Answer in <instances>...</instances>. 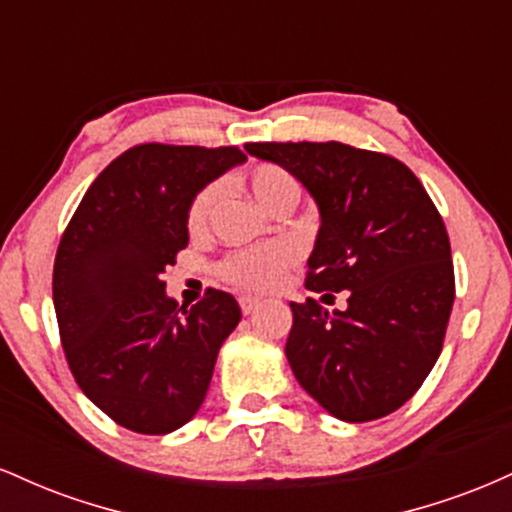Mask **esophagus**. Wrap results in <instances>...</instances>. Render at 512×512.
<instances>
[{"instance_id": "obj_1", "label": "esophagus", "mask_w": 512, "mask_h": 512, "mask_svg": "<svg viewBox=\"0 0 512 512\" xmlns=\"http://www.w3.org/2000/svg\"><path fill=\"white\" fill-rule=\"evenodd\" d=\"M257 305H260V301H257V298H250V296H243V298H240V310H243V315L255 313Z\"/></svg>"}]
</instances>
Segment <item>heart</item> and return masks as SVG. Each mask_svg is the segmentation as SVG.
Returning <instances> with one entry per match:
<instances>
[{
  "instance_id": "1",
  "label": "heart",
  "mask_w": 512,
  "mask_h": 512,
  "mask_svg": "<svg viewBox=\"0 0 512 512\" xmlns=\"http://www.w3.org/2000/svg\"><path fill=\"white\" fill-rule=\"evenodd\" d=\"M252 197L267 211H279L281 207H293L301 197V182L286 168L274 163L255 166L248 175ZM223 197L221 182H209L192 197L187 209V231L192 236L207 233L211 216L219 207ZM293 264V250L289 245H264V248L236 250L219 262V276L226 284L236 286L240 291L262 293L274 289Z\"/></svg>"
}]
</instances>
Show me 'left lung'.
Segmentation results:
<instances>
[{
	"instance_id": "obj_1",
	"label": "left lung",
	"mask_w": 512,
	"mask_h": 512,
	"mask_svg": "<svg viewBox=\"0 0 512 512\" xmlns=\"http://www.w3.org/2000/svg\"><path fill=\"white\" fill-rule=\"evenodd\" d=\"M315 199L320 231L305 289L349 291L346 310L291 303L286 358L310 397L351 424L402 407L436 366L455 301L450 238L397 158L342 142H255ZM322 298V301H325ZM334 298V296H332Z\"/></svg>"
}]
</instances>
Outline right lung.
Segmentation results:
<instances>
[{"instance_id":"1","label":"right lung","mask_w":512,"mask_h":512,"mask_svg":"<svg viewBox=\"0 0 512 512\" xmlns=\"http://www.w3.org/2000/svg\"><path fill=\"white\" fill-rule=\"evenodd\" d=\"M245 161L238 146L139 144L93 180L52 269L60 339L81 392L144 436L185 426L207 397L240 308L207 289L190 310L161 279L187 248L192 197Z\"/></svg>"}]
</instances>
